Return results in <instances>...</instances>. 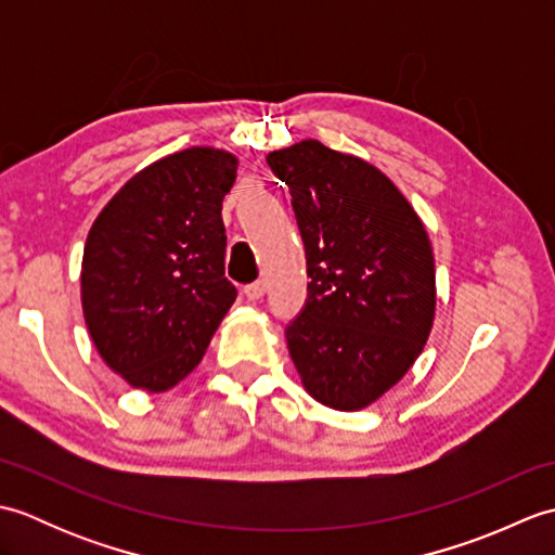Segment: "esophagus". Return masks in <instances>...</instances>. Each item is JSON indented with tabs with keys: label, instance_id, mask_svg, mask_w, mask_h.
I'll list each match as a JSON object with an SVG mask.
<instances>
[{
	"label": "esophagus",
	"instance_id": "esophagus-1",
	"mask_svg": "<svg viewBox=\"0 0 555 555\" xmlns=\"http://www.w3.org/2000/svg\"><path fill=\"white\" fill-rule=\"evenodd\" d=\"M243 293H245L247 300H262L264 293H267V284H264V281H255V284L245 286Z\"/></svg>",
	"mask_w": 555,
	"mask_h": 555
}]
</instances>
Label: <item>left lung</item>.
I'll list each match as a JSON object with an SVG mask.
<instances>
[{
  "instance_id": "obj_1",
  "label": "left lung",
  "mask_w": 555,
  "mask_h": 555,
  "mask_svg": "<svg viewBox=\"0 0 555 555\" xmlns=\"http://www.w3.org/2000/svg\"><path fill=\"white\" fill-rule=\"evenodd\" d=\"M291 188L308 255L310 298L286 340L317 403L356 412L403 379L431 334L429 233L374 164L300 140L267 155Z\"/></svg>"
}]
</instances>
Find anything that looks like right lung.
<instances>
[{"label":"right lung","instance_id":"right-lung-1","mask_svg":"<svg viewBox=\"0 0 555 555\" xmlns=\"http://www.w3.org/2000/svg\"><path fill=\"white\" fill-rule=\"evenodd\" d=\"M238 157L188 147L131 176L88 231L80 302L100 358L121 379L164 393L191 374L235 288L223 279L221 203Z\"/></svg>","mask_w":555,"mask_h":555}]
</instances>
